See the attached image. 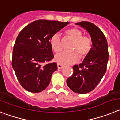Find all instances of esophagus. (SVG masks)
I'll return each mask as SVG.
<instances>
[{
    "label": "esophagus",
    "instance_id": "obj_1",
    "mask_svg": "<svg viewBox=\"0 0 120 120\" xmlns=\"http://www.w3.org/2000/svg\"><path fill=\"white\" fill-rule=\"evenodd\" d=\"M63 68H64V66L62 65V64H59V63H58L57 64L58 69H63Z\"/></svg>",
    "mask_w": 120,
    "mask_h": 120
}]
</instances>
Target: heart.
Masks as SVG:
<instances>
[{
	"label": "heart",
	"instance_id": "b5f03b06",
	"mask_svg": "<svg viewBox=\"0 0 120 120\" xmlns=\"http://www.w3.org/2000/svg\"><path fill=\"white\" fill-rule=\"evenodd\" d=\"M66 33L72 42L69 47L71 50L62 51L55 56L54 60L61 64L69 65L77 62L79 58L84 57L90 51L92 47L91 39L87 36H82V33L76 28L67 30ZM51 47L55 52H59L61 49V38L59 33L52 34L49 40Z\"/></svg>",
	"mask_w": 120,
	"mask_h": 120
}]
</instances>
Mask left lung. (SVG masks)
Instances as JSON below:
<instances>
[{
    "label": "left lung",
    "instance_id": "8db88e82",
    "mask_svg": "<svg viewBox=\"0 0 120 120\" xmlns=\"http://www.w3.org/2000/svg\"><path fill=\"white\" fill-rule=\"evenodd\" d=\"M89 33L92 47L83 62L73 66V73L67 79L68 86L73 92L85 94L93 90L106 71L108 61V46L103 32L88 21L76 23Z\"/></svg>",
    "mask_w": 120,
    "mask_h": 120
}]
</instances>
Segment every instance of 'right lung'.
I'll return each instance as SVG.
<instances>
[{"label": "right lung", "instance_id": "obj_1", "mask_svg": "<svg viewBox=\"0 0 120 120\" xmlns=\"http://www.w3.org/2000/svg\"><path fill=\"white\" fill-rule=\"evenodd\" d=\"M69 22L39 20L28 24L18 34L14 46L12 66L18 81L29 92H41L48 87L56 63L49 40Z\"/></svg>", "mask_w": 120, "mask_h": 120}]
</instances>
